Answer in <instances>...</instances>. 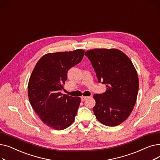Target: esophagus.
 Returning <instances> with one entry per match:
<instances>
[{
    "instance_id": "esophagus-1",
    "label": "esophagus",
    "mask_w": 160,
    "mask_h": 160,
    "mask_svg": "<svg viewBox=\"0 0 160 160\" xmlns=\"http://www.w3.org/2000/svg\"><path fill=\"white\" fill-rule=\"evenodd\" d=\"M88 98V97L82 96V97H81V100H82V101H84V100H85L86 98Z\"/></svg>"
}]
</instances>
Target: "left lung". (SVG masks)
<instances>
[{
  "instance_id": "obj_1",
  "label": "left lung",
  "mask_w": 160,
  "mask_h": 160,
  "mask_svg": "<svg viewBox=\"0 0 160 160\" xmlns=\"http://www.w3.org/2000/svg\"><path fill=\"white\" fill-rule=\"evenodd\" d=\"M105 93L95 94L93 110L97 120L115 127L127 119L136 104L139 90L137 71L129 58L117 49L96 48L86 52Z\"/></svg>"
}]
</instances>
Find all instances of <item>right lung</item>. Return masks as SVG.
Instances as JSON below:
<instances>
[{
    "mask_svg": "<svg viewBox=\"0 0 160 160\" xmlns=\"http://www.w3.org/2000/svg\"><path fill=\"white\" fill-rule=\"evenodd\" d=\"M84 50L50 53L41 57L29 80L28 94L30 104L41 120L57 130L73 122L81 102L80 97L62 95L61 91L67 72L79 63Z\"/></svg>",
    "mask_w": 160,
    "mask_h": 160,
    "instance_id": "right-lung-1",
    "label": "right lung"
}]
</instances>
